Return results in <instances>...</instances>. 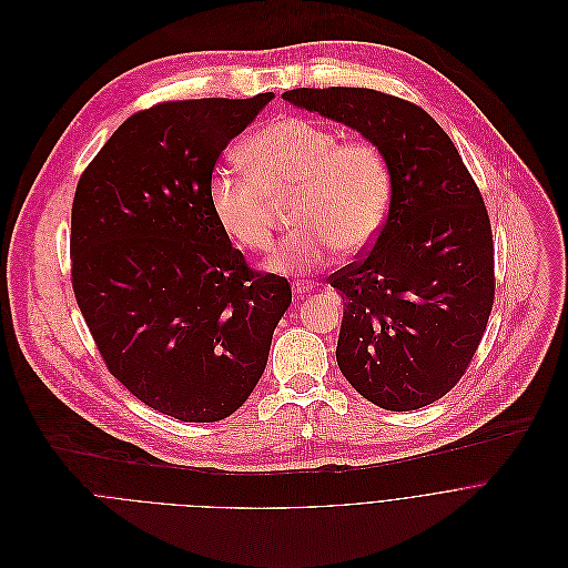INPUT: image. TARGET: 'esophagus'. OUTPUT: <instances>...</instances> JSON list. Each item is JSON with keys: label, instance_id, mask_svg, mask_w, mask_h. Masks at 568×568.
<instances>
[{"label": "esophagus", "instance_id": "34e87169", "mask_svg": "<svg viewBox=\"0 0 568 568\" xmlns=\"http://www.w3.org/2000/svg\"><path fill=\"white\" fill-rule=\"evenodd\" d=\"M291 288H293L295 295H304V293H308V291L313 288V284H311L308 280H295V282L291 284Z\"/></svg>", "mask_w": 568, "mask_h": 568}]
</instances>
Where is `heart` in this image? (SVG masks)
<instances>
[{
    "label": "heart",
    "instance_id": "b5f03b06",
    "mask_svg": "<svg viewBox=\"0 0 568 568\" xmlns=\"http://www.w3.org/2000/svg\"><path fill=\"white\" fill-rule=\"evenodd\" d=\"M248 172L214 168L207 205L237 246L266 251L273 242V201L288 194L297 225L271 253L275 273H306L335 248L361 253L381 235L392 205V168L372 141H343L308 119L286 116L257 130L244 145Z\"/></svg>",
    "mask_w": 568,
    "mask_h": 568
}]
</instances>
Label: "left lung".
<instances>
[{"label":"left lung","mask_w":568,"mask_h":568,"mask_svg":"<svg viewBox=\"0 0 568 568\" xmlns=\"http://www.w3.org/2000/svg\"><path fill=\"white\" fill-rule=\"evenodd\" d=\"M284 100L358 130L392 168V205L369 251L328 275L345 302L337 367L392 412L425 407L466 374L495 302V244L462 154L418 104L365 87Z\"/></svg>","instance_id":"left-lung-1"}]
</instances>
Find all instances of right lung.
<instances>
[{
    "mask_svg": "<svg viewBox=\"0 0 568 568\" xmlns=\"http://www.w3.org/2000/svg\"><path fill=\"white\" fill-rule=\"evenodd\" d=\"M273 93L159 102L84 168L71 207V284L93 343L139 400L183 423L237 412L291 304L207 205V176Z\"/></svg>",
    "mask_w": 568,
    "mask_h": 568,
    "instance_id": "obj_1",
    "label": "right lung"
}]
</instances>
